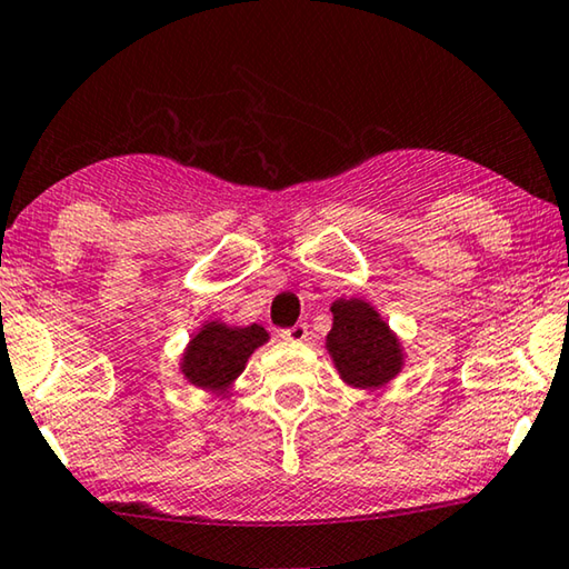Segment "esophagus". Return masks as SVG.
<instances>
[{
    "mask_svg": "<svg viewBox=\"0 0 569 569\" xmlns=\"http://www.w3.org/2000/svg\"><path fill=\"white\" fill-rule=\"evenodd\" d=\"M308 326H305V322H297V326H292V328H287V330H282V333H279V338L282 340H290V343H305V340H308Z\"/></svg>",
    "mask_w": 569,
    "mask_h": 569,
    "instance_id": "1",
    "label": "esophagus"
}]
</instances>
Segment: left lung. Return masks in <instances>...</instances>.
I'll return each instance as SVG.
<instances>
[{
	"instance_id": "1",
	"label": "left lung",
	"mask_w": 569,
	"mask_h": 569,
	"mask_svg": "<svg viewBox=\"0 0 569 569\" xmlns=\"http://www.w3.org/2000/svg\"><path fill=\"white\" fill-rule=\"evenodd\" d=\"M330 312L333 328L326 336V351L346 387L383 389L405 371L407 348L376 305L363 297H338Z\"/></svg>"
}]
</instances>
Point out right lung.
Returning <instances> with one entry per match:
<instances>
[{"mask_svg": "<svg viewBox=\"0 0 569 569\" xmlns=\"http://www.w3.org/2000/svg\"><path fill=\"white\" fill-rule=\"evenodd\" d=\"M264 343H269V333L259 322L229 326L221 318H208L178 356V371L190 387L226 401L231 399L251 353Z\"/></svg>", "mask_w": 569, "mask_h": 569, "instance_id": "add662e5", "label": "right lung"}]
</instances>
